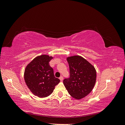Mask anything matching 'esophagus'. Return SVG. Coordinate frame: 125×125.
<instances>
[{
    "label": "esophagus",
    "mask_w": 125,
    "mask_h": 125,
    "mask_svg": "<svg viewBox=\"0 0 125 125\" xmlns=\"http://www.w3.org/2000/svg\"><path fill=\"white\" fill-rule=\"evenodd\" d=\"M59 79H60V81H62L63 80V77H62V76H60V78H59Z\"/></svg>",
    "instance_id": "34e87169"
}]
</instances>
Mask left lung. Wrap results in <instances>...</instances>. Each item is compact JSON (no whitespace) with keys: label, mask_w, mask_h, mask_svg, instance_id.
Returning <instances> with one entry per match:
<instances>
[{"label":"left lung","mask_w":125,"mask_h":125,"mask_svg":"<svg viewBox=\"0 0 125 125\" xmlns=\"http://www.w3.org/2000/svg\"><path fill=\"white\" fill-rule=\"evenodd\" d=\"M70 78L65 79L63 84L70 95L77 100L87 96L95 85L96 72L94 67L80 56L67 58Z\"/></svg>","instance_id":"8db88e82"}]
</instances>
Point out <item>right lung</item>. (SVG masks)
<instances>
[{
  "mask_svg": "<svg viewBox=\"0 0 125 125\" xmlns=\"http://www.w3.org/2000/svg\"><path fill=\"white\" fill-rule=\"evenodd\" d=\"M53 58L47 55L37 56L26 66L24 78L26 85L34 95L40 98L52 93L60 80L55 78L49 62Z\"/></svg>",
  "mask_w": 125,
  "mask_h": 125,
  "instance_id": "right-lung-1",
  "label": "right lung"
}]
</instances>
